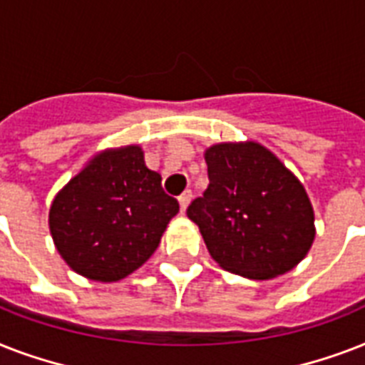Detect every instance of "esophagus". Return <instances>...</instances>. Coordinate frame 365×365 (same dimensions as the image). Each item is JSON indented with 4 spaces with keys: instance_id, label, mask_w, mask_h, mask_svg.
<instances>
[{
    "instance_id": "34e87169",
    "label": "esophagus",
    "mask_w": 365,
    "mask_h": 365,
    "mask_svg": "<svg viewBox=\"0 0 365 365\" xmlns=\"http://www.w3.org/2000/svg\"><path fill=\"white\" fill-rule=\"evenodd\" d=\"M191 197H193V195H191V191H183V193L178 197V200H180V206H182V212L187 210L189 202H191Z\"/></svg>"
}]
</instances>
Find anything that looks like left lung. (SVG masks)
Here are the masks:
<instances>
[{
  "instance_id": "1",
  "label": "left lung",
  "mask_w": 365,
  "mask_h": 365,
  "mask_svg": "<svg viewBox=\"0 0 365 365\" xmlns=\"http://www.w3.org/2000/svg\"><path fill=\"white\" fill-rule=\"evenodd\" d=\"M208 187L187 208L212 259L229 272L269 280L292 271L314 242V210L303 183L259 142L205 151Z\"/></svg>"
}]
</instances>
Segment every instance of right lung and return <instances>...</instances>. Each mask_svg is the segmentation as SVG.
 I'll return each mask as SVG.
<instances>
[{"label":"right lung","instance_id":"obj_1","mask_svg":"<svg viewBox=\"0 0 365 365\" xmlns=\"http://www.w3.org/2000/svg\"><path fill=\"white\" fill-rule=\"evenodd\" d=\"M180 212L149 170L136 143L110 148L60 189L48 210L53 242L70 269L96 282H117L153 255Z\"/></svg>","mask_w":365,"mask_h":365}]
</instances>
